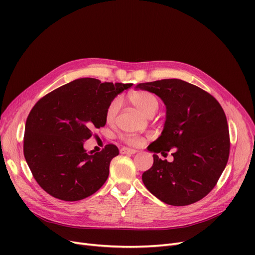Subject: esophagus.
<instances>
[{
  "instance_id": "34e87169",
  "label": "esophagus",
  "mask_w": 255,
  "mask_h": 255,
  "mask_svg": "<svg viewBox=\"0 0 255 255\" xmlns=\"http://www.w3.org/2000/svg\"><path fill=\"white\" fill-rule=\"evenodd\" d=\"M137 151L134 149H129V148H126V146H123V148L120 149V153L121 154H135Z\"/></svg>"
}]
</instances>
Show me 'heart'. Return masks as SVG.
Masks as SVG:
<instances>
[{"label":"heart","instance_id":"obj_1","mask_svg":"<svg viewBox=\"0 0 255 255\" xmlns=\"http://www.w3.org/2000/svg\"><path fill=\"white\" fill-rule=\"evenodd\" d=\"M128 102L132 104L135 109L141 113L145 117H153L155 115L160 106V100L159 98L152 94L150 91L146 90H136L130 92L128 96ZM120 107V100L118 98H115L112 100V102L109 104L105 113V118L107 122H113L116 117H117L118 112ZM125 140L128 144H139L141 142V139L139 137L129 136L126 137Z\"/></svg>","mask_w":255,"mask_h":255}]
</instances>
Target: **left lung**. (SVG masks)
<instances>
[{
	"label": "left lung",
	"instance_id": "left-lung-1",
	"mask_svg": "<svg viewBox=\"0 0 255 255\" xmlns=\"http://www.w3.org/2000/svg\"><path fill=\"white\" fill-rule=\"evenodd\" d=\"M136 88L158 96L167 110L161 135L148 146L154 161L142 173L144 186L169 205L199 201L215 187L229 159V128L221 105L205 90L177 79L141 83ZM170 149L171 163L157 156Z\"/></svg>",
	"mask_w": 255,
	"mask_h": 255
}]
</instances>
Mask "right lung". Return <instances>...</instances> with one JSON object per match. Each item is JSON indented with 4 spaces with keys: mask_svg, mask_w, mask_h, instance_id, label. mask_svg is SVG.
Masks as SVG:
<instances>
[{
    "mask_svg": "<svg viewBox=\"0 0 255 255\" xmlns=\"http://www.w3.org/2000/svg\"><path fill=\"white\" fill-rule=\"evenodd\" d=\"M133 84L85 78L63 85L38 101L25 123L23 152L39 186L64 201L94 195L110 174L119 150L113 143L92 154L84 149L92 129L104 127L109 104Z\"/></svg>",
    "mask_w": 255,
    "mask_h": 255,
    "instance_id": "1",
    "label": "right lung"
}]
</instances>
